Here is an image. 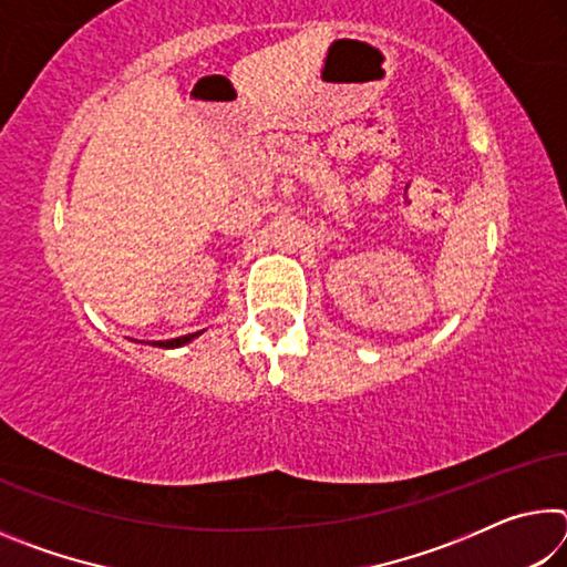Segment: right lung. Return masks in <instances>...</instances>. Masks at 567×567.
I'll use <instances>...</instances> for the list:
<instances>
[{
	"instance_id": "add662e5",
	"label": "right lung",
	"mask_w": 567,
	"mask_h": 567,
	"mask_svg": "<svg viewBox=\"0 0 567 567\" xmlns=\"http://www.w3.org/2000/svg\"><path fill=\"white\" fill-rule=\"evenodd\" d=\"M197 334H203V332H192V334H182V338H175V340H162V342H152V344H157V348H182V344H187V342H192L197 338Z\"/></svg>"
}]
</instances>
